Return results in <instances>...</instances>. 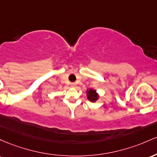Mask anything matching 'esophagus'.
<instances>
[{"label":"esophagus","mask_w":157,"mask_h":157,"mask_svg":"<svg viewBox=\"0 0 157 157\" xmlns=\"http://www.w3.org/2000/svg\"><path fill=\"white\" fill-rule=\"evenodd\" d=\"M70 84H71L72 87H75V86H76V84L75 83H71Z\"/></svg>","instance_id":"esophagus-1"}]
</instances>
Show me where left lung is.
Masks as SVG:
<instances>
[{
    "label": "left lung",
    "mask_w": 157,
    "mask_h": 157,
    "mask_svg": "<svg viewBox=\"0 0 157 157\" xmlns=\"http://www.w3.org/2000/svg\"><path fill=\"white\" fill-rule=\"evenodd\" d=\"M87 93L88 99H89L90 101L94 102L98 99L97 94H96V91H95V90H90L87 91Z\"/></svg>",
    "instance_id": "left-lung-1"
}]
</instances>
